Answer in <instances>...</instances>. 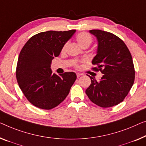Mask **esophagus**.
<instances>
[{"label": "esophagus", "mask_w": 146, "mask_h": 146, "mask_svg": "<svg viewBox=\"0 0 146 146\" xmlns=\"http://www.w3.org/2000/svg\"><path fill=\"white\" fill-rule=\"evenodd\" d=\"M82 75V74L81 73H77V77L79 78V77H80V76Z\"/></svg>", "instance_id": "esophagus-1"}]
</instances>
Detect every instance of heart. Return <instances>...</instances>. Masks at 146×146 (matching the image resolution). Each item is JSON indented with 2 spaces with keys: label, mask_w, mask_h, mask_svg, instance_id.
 I'll list each match as a JSON object with an SVG mask.
<instances>
[{
  "label": "heart",
  "mask_w": 146,
  "mask_h": 146,
  "mask_svg": "<svg viewBox=\"0 0 146 146\" xmlns=\"http://www.w3.org/2000/svg\"><path fill=\"white\" fill-rule=\"evenodd\" d=\"M76 40L81 48L88 46L92 42V37L90 34L86 32H81L76 36Z\"/></svg>",
  "instance_id": "1"
}]
</instances>
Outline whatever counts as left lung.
I'll return each mask as SVG.
<instances>
[{"mask_svg": "<svg viewBox=\"0 0 146 146\" xmlns=\"http://www.w3.org/2000/svg\"><path fill=\"white\" fill-rule=\"evenodd\" d=\"M98 41L96 55L92 61L101 79L89 76L91 84L86 94L93 103L110 108L123 101L134 84L135 71L132 58L125 42L115 35L99 29L90 30Z\"/></svg>", "mask_w": 146, "mask_h": 146, "instance_id": "1", "label": "left lung"}]
</instances>
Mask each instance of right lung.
<instances>
[{
	"mask_svg": "<svg viewBox=\"0 0 146 146\" xmlns=\"http://www.w3.org/2000/svg\"><path fill=\"white\" fill-rule=\"evenodd\" d=\"M76 31H48L33 36L21 49L17 60L16 78L27 99L36 107L51 110L69 94L77 75L66 72L52 73V60Z\"/></svg>",
	"mask_w": 146,
	"mask_h": 146,
	"instance_id": "obj_1",
	"label": "right lung"
}]
</instances>
